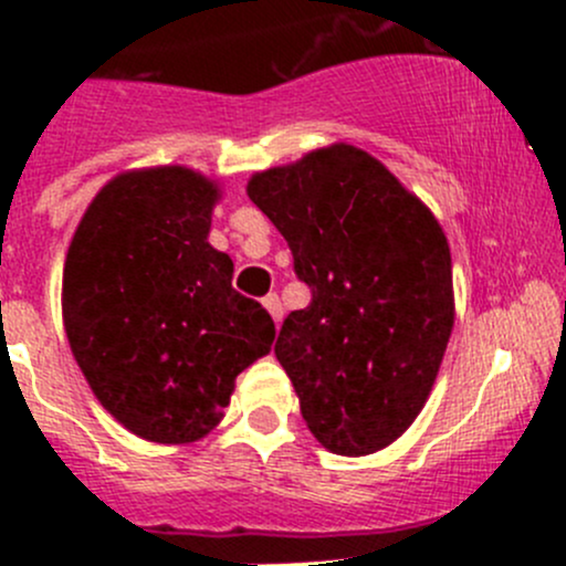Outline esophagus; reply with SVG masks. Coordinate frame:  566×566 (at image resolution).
<instances>
[{"instance_id": "34e87169", "label": "esophagus", "mask_w": 566, "mask_h": 566, "mask_svg": "<svg viewBox=\"0 0 566 566\" xmlns=\"http://www.w3.org/2000/svg\"><path fill=\"white\" fill-rule=\"evenodd\" d=\"M262 306L271 312L273 323H276V328H279V323H282V317H284V310H282V301H279V295H265V298H262Z\"/></svg>"}]
</instances>
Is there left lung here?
Wrapping results in <instances>:
<instances>
[{"instance_id":"8db88e82","label":"left lung","mask_w":566,"mask_h":566,"mask_svg":"<svg viewBox=\"0 0 566 566\" xmlns=\"http://www.w3.org/2000/svg\"><path fill=\"white\" fill-rule=\"evenodd\" d=\"M247 193L287 241L312 304L276 358L328 452L364 458L424 408L454 325L452 254L432 210L361 147L251 175Z\"/></svg>"}]
</instances>
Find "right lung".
Masks as SVG:
<instances>
[{"label":"right lung","mask_w":566,"mask_h":566,"mask_svg":"<svg viewBox=\"0 0 566 566\" xmlns=\"http://www.w3.org/2000/svg\"><path fill=\"white\" fill-rule=\"evenodd\" d=\"M221 186L188 167L106 182L62 271V323L98 402L134 436H208L235 378L273 345V319L232 290L230 254L208 243Z\"/></svg>","instance_id":"1"}]
</instances>
